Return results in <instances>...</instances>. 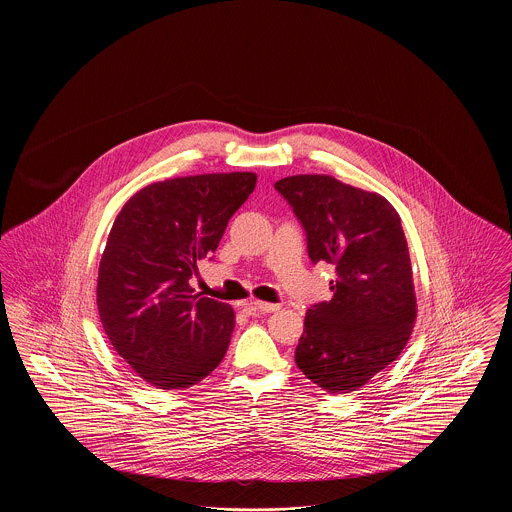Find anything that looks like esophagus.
Wrapping results in <instances>:
<instances>
[{"label":"esophagus","instance_id":"34e87169","mask_svg":"<svg viewBox=\"0 0 512 512\" xmlns=\"http://www.w3.org/2000/svg\"><path fill=\"white\" fill-rule=\"evenodd\" d=\"M249 307L251 309H255V311H261V313H274V311H278L280 309V305L278 303H265V301H251L249 303Z\"/></svg>","mask_w":512,"mask_h":512}]
</instances>
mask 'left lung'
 I'll return each instance as SVG.
<instances>
[{
	"mask_svg": "<svg viewBox=\"0 0 512 512\" xmlns=\"http://www.w3.org/2000/svg\"><path fill=\"white\" fill-rule=\"evenodd\" d=\"M303 226L309 259L336 268L332 299L311 305L295 347L301 372L328 393H349L393 363L416 317L409 247L382 195L324 174L274 184Z\"/></svg>",
	"mask_w": 512,
	"mask_h": 512,
	"instance_id": "1",
	"label": "left lung"
}]
</instances>
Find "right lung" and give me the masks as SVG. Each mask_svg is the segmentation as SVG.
Listing matches in <instances>:
<instances>
[{
  "label": "right lung",
  "mask_w": 512,
  "mask_h": 512,
  "mask_svg": "<svg viewBox=\"0 0 512 512\" xmlns=\"http://www.w3.org/2000/svg\"><path fill=\"white\" fill-rule=\"evenodd\" d=\"M255 182L253 172L157 182L132 195L111 228L99 263V318L117 353L155 388L194 386L228 349L232 307L195 293L192 278Z\"/></svg>",
  "instance_id": "add662e5"
}]
</instances>
